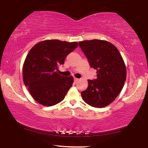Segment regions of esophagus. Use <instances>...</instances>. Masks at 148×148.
I'll return each mask as SVG.
<instances>
[{
  "label": "esophagus",
  "mask_w": 148,
  "mask_h": 148,
  "mask_svg": "<svg viewBox=\"0 0 148 148\" xmlns=\"http://www.w3.org/2000/svg\"><path fill=\"white\" fill-rule=\"evenodd\" d=\"M74 82H78V81H79V79H78V78H76V77H74Z\"/></svg>",
  "instance_id": "obj_1"
}]
</instances>
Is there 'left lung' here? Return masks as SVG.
<instances>
[{
    "mask_svg": "<svg viewBox=\"0 0 148 148\" xmlns=\"http://www.w3.org/2000/svg\"><path fill=\"white\" fill-rule=\"evenodd\" d=\"M90 66L97 70V78L88 79V87L81 92L84 101L95 108L111 104L124 86L127 72L118 49L110 42L91 40L79 42Z\"/></svg>",
    "mask_w": 148,
    "mask_h": 148,
    "instance_id": "left-lung-1",
    "label": "left lung"
}]
</instances>
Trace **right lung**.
Returning a JSON list of instances; mask_svg holds the SVG:
<instances>
[{"instance_id": "add662e5", "label": "right lung", "mask_w": 148, "mask_h": 148, "mask_svg": "<svg viewBox=\"0 0 148 148\" xmlns=\"http://www.w3.org/2000/svg\"><path fill=\"white\" fill-rule=\"evenodd\" d=\"M77 47L76 42L47 40L36 44L30 50L23 64V82L38 103L51 106L64 99L74 78L59 74L58 68Z\"/></svg>"}]
</instances>
